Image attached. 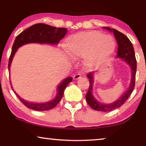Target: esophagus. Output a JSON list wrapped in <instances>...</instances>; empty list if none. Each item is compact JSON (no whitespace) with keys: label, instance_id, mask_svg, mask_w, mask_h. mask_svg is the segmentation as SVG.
I'll return each instance as SVG.
<instances>
[{"label":"esophagus","instance_id":"esophagus-1","mask_svg":"<svg viewBox=\"0 0 146 146\" xmlns=\"http://www.w3.org/2000/svg\"><path fill=\"white\" fill-rule=\"evenodd\" d=\"M82 75L80 74H76L73 76V79L75 80H79L80 78H81Z\"/></svg>","mask_w":146,"mask_h":146}]
</instances>
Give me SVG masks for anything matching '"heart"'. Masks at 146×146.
<instances>
[{
    "instance_id": "b5f03b06",
    "label": "heart",
    "mask_w": 146,
    "mask_h": 146,
    "mask_svg": "<svg viewBox=\"0 0 146 146\" xmlns=\"http://www.w3.org/2000/svg\"><path fill=\"white\" fill-rule=\"evenodd\" d=\"M115 42L110 35L92 31L82 32L69 36L66 41V49L74 59L86 58L84 64L92 68L112 54Z\"/></svg>"
}]
</instances>
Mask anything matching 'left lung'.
I'll use <instances>...</instances> for the list:
<instances>
[{"label": "left lung", "instance_id": "left-lung-1", "mask_svg": "<svg viewBox=\"0 0 146 146\" xmlns=\"http://www.w3.org/2000/svg\"><path fill=\"white\" fill-rule=\"evenodd\" d=\"M104 29L108 30L109 31L112 32L113 35L116 40L117 45V52L116 57L117 58L121 59L122 60L125 62L131 68V78L129 86L127 90L119 97L114 102L109 104H104L99 102L92 95V88L94 84V73L90 72L87 74V77L90 80V86L88 90L86 95V100L87 103L94 110L100 111H110L116 109L117 108L121 106L124 104L128 98L130 96L131 94L134 89L135 87V74H136L137 70V62L135 56V52L133 46L131 44V41L129 40L125 35L120 33L117 30L114 29H110L108 27H104Z\"/></svg>", "mask_w": 146, "mask_h": 146}]
</instances>
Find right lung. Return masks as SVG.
Returning a JSON list of instances; mask_svg holds the SVG:
<instances>
[{
  "label": "right lung",
  "instance_id": "right-lung-1",
  "mask_svg": "<svg viewBox=\"0 0 146 146\" xmlns=\"http://www.w3.org/2000/svg\"><path fill=\"white\" fill-rule=\"evenodd\" d=\"M66 33L67 29L65 28H56L42 23L36 24L25 30L17 36L13 45L11 54L9 58V66H8L9 71H10V67H11L14 56L17 52L18 48L21 46L29 43L58 44L59 42L65 36ZM72 81V78L71 77H68L64 80L57 88L58 93L54 99L44 103H33L27 102L21 98L15 91L14 92L16 94L21 102L29 108L36 111L49 110L54 108L61 100L66 88ZM10 83L11 84V81H10ZM11 88L13 90H14L12 85Z\"/></svg>",
  "mask_w": 146,
  "mask_h": 146
}]
</instances>
